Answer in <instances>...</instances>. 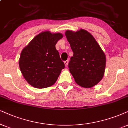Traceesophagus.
Returning a JSON list of instances; mask_svg holds the SVG:
<instances>
[{"mask_svg": "<svg viewBox=\"0 0 128 128\" xmlns=\"http://www.w3.org/2000/svg\"><path fill=\"white\" fill-rule=\"evenodd\" d=\"M64 64H65V66H66V67H67L68 64V60H66L64 61Z\"/></svg>", "mask_w": 128, "mask_h": 128, "instance_id": "obj_1", "label": "esophagus"}]
</instances>
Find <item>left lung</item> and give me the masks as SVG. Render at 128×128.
<instances>
[{
	"label": "left lung",
	"instance_id": "1",
	"mask_svg": "<svg viewBox=\"0 0 128 128\" xmlns=\"http://www.w3.org/2000/svg\"><path fill=\"white\" fill-rule=\"evenodd\" d=\"M66 36L73 56L68 63L70 73L82 87L90 88L103 78L106 67L104 53L94 38L84 30H67Z\"/></svg>",
	"mask_w": 128,
	"mask_h": 128
}]
</instances>
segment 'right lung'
Wrapping results in <instances>:
<instances>
[{"instance_id": "obj_1", "label": "right lung", "mask_w": 128, "mask_h": 128, "mask_svg": "<svg viewBox=\"0 0 128 128\" xmlns=\"http://www.w3.org/2000/svg\"><path fill=\"white\" fill-rule=\"evenodd\" d=\"M60 33L42 32L35 36L22 51L19 65L26 82L38 88H46L56 83L65 65L56 50Z\"/></svg>"}]
</instances>
